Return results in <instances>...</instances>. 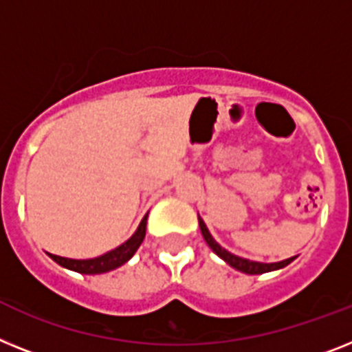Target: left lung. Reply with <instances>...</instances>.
<instances>
[{"label": "left lung", "mask_w": 352, "mask_h": 352, "mask_svg": "<svg viewBox=\"0 0 352 352\" xmlns=\"http://www.w3.org/2000/svg\"><path fill=\"white\" fill-rule=\"evenodd\" d=\"M199 226H200V231H202L204 240H206V243L211 247L212 252L218 254V256H220V258L223 259L226 263H229L232 268H236V270H240V272H245V274H250V276L277 270V268H283V267H286V265H290V263L295 259V258H290V259H285V261H279V263H258V261H249V259L238 258V256H234V254L227 252L226 249H221L220 245L212 240V236L209 234L208 227H206V223L202 221V218H199Z\"/></svg>", "instance_id": "left-lung-1"}]
</instances>
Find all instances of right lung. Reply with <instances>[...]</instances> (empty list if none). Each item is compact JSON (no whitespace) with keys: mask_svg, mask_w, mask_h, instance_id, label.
Wrapping results in <instances>:
<instances>
[{"mask_svg":"<svg viewBox=\"0 0 352 352\" xmlns=\"http://www.w3.org/2000/svg\"><path fill=\"white\" fill-rule=\"evenodd\" d=\"M146 218L148 214H144V218L141 220L138 231L134 232L131 240H126L125 243L120 245L118 249L111 250V252L103 254L100 258L94 259H67L60 258V256H55V254H50V258L53 261H57L60 267H66L69 270L80 272V274H103V272L114 270V268L121 267L123 263H126L129 259L134 256V252L140 249V245L143 243L144 234H146Z\"/></svg>","mask_w":352,"mask_h":352,"instance_id":"right-lung-1","label":"right lung"}]
</instances>
